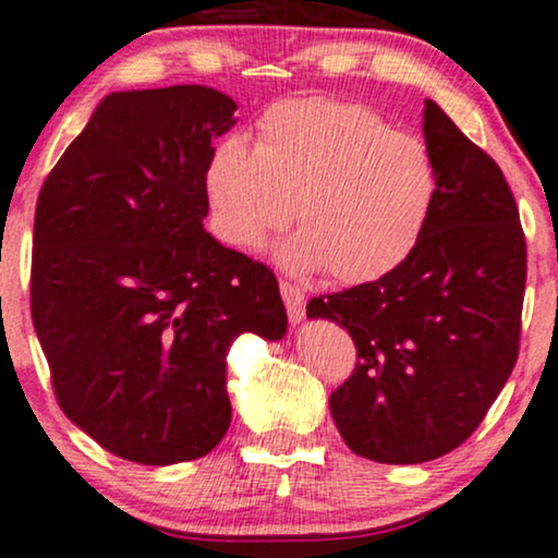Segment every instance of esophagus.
Here are the masks:
<instances>
[{
	"label": "esophagus",
	"mask_w": 558,
	"mask_h": 558,
	"mask_svg": "<svg viewBox=\"0 0 558 558\" xmlns=\"http://www.w3.org/2000/svg\"><path fill=\"white\" fill-rule=\"evenodd\" d=\"M279 292L284 296V306L289 314V322H302L304 319V292L292 281H279Z\"/></svg>",
	"instance_id": "34e87169"
}]
</instances>
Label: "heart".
Masks as SVG:
<instances>
[{
	"mask_svg": "<svg viewBox=\"0 0 558 558\" xmlns=\"http://www.w3.org/2000/svg\"><path fill=\"white\" fill-rule=\"evenodd\" d=\"M204 189L214 233L259 252L292 221L281 246L292 271L327 269L339 284H367L410 259L440 198V171L420 135L360 102L296 98L259 120L256 148L241 135L216 145Z\"/></svg>",
	"mask_w": 558,
	"mask_h": 558,
	"instance_id": "obj_1",
	"label": "heart"
}]
</instances>
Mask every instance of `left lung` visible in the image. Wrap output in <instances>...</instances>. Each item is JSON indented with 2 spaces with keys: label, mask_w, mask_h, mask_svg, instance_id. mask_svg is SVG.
I'll use <instances>...</instances> for the list:
<instances>
[{
  "label": "left lung",
  "mask_w": 558,
  "mask_h": 558,
  "mask_svg": "<svg viewBox=\"0 0 558 558\" xmlns=\"http://www.w3.org/2000/svg\"><path fill=\"white\" fill-rule=\"evenodd\" d=\"M423 120L440 171L423 241L387 277L306 304L357 347L329 395L337 430L352 453L395 465L446 456L483 423L519 360L526 289V236L498 163L433 100Z\"/></svg>",
  "instance_id": "8db88e82"
}]
</instances>
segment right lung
<instances>
[{
    "label": "right lung",
    "mask_w": 558,
    "mask_h": 558,
    "mask_svg": "<svg viewBox=\"0 0 558 558\" xmlns=\"http://www.w3.org/2000/svg\"><path fill=\"white\" fill-rule=\"evenodd\" d=\"M233 110L204 85L112 93L37 198L29 306L54 398L133 463L219 446L231 342L287 332L274 271L204 229L206 163Z\"/></svg>",
    "instance_id": "right-lung-1"
}]
</instances>
